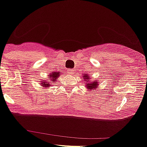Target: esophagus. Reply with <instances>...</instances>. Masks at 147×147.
Returning a JSON list of instances; mask_svg holds the SVG:
<instances>
[{
  "mask_svg": "<svg viewBox=\"0 0 147 147\" xmlns=\"http://www.w3.org/2000/svg\"><path fill=\"white\" fill-rule=\"evenodd\" d=\"M67 72L69 74V75H73L74 73H75V70H74V69H68Z\"/></svg>",
  "mask_w": 147,
  "mask_h": 147,
  "instance_id": "obj_1",
  "label": "esophagus"
}]
</instances>
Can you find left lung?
<instances>
[{"label": "left lung", "instance_id": "obj_1", "mask_svg": "<svg viewBox=\"0 0 147 147\" xmlns=\"http://www.w3.org/2000/svg\"><path fill=\"white\" fill-rule=\"evenodd\" d=\"M82 79H83V80L85 82V87L88 90V91H90L92 90H95V88H97V87H98V85H99L97 80H93L92 82H90L89 75H87V74L82 75Z\"/></svg>", "mask_w": 147, "mask_h": 147}]
</instances>
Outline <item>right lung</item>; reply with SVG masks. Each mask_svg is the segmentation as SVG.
Instances as JSON below:
<instances>
[{
  "mask_svg": "<svg viewBox=\"0 0 147 147\" xmlns=\"http://www.w3.org/2000/svg\"><path fill=\"white\" fill-rule=\"evenodd\" d=\"M49 75V81H45V80H43L42 82V85L45 88H49V86H52V83L53 82H56L57 79L59 78V75H61V73H59V72H52Z\"/></svg>",
  "mask_w": 147,
  "mask_h": 147,
  "instance_id": "obj_1",
  "label": "right lung"
}]
</instances>
